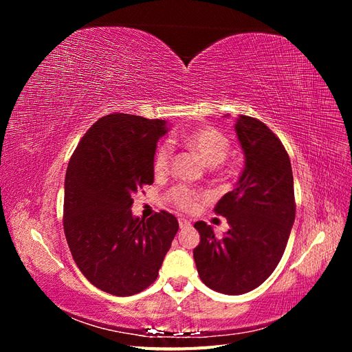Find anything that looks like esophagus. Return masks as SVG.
<instances>
[{
	"label": "esophagus",
	"mask_w": 352,
	"mask_h": 352,
	"mask_svg": "<svg viewBox=\"0 0 352 352\" xmlns=\"http://www.w3.org/2000/svg\"><path fill=\"white\" fill-rule=\"evenodd\" d=\"M179 226H180V229H185V228L190 226V220H188V219H179Z\"/></svg>",
	"instance_id": "obj_1"
}]
</instances>
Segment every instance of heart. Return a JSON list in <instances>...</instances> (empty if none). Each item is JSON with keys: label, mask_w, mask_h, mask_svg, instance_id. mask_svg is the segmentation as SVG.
<instances>
[{"label": "heart", "mask_w": 352, "mask_h": 352, "mask_svg": "<svg viewBox=\"0 0 352 352\" xmlns=\"http://www.w3.org/2000/svg\"><path fill=\"white\" fill-rule=\"evenodd\" d=\"M182 141L188 148L197 153L207 166L214 167L219 177L229 176L230 172L228 168L217 167L225 162L230 150V141L225 133H221L214 127H198V129L186 132L182 136ZM170 160H172V145L163 142L157 148L153 160V170L155 176H164L168 172ZM167 198L175 207L189 211L197 207L201 195L194 189L179 185L170 190Z\"/></svg>", "instance_id": "heart-1"}]
</instances>
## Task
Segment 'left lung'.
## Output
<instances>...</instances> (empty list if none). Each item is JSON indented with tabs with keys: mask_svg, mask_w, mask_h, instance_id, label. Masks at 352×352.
Listing matches in <instances>:
<instances>
[{
	"mask_svg": "<svg viewBox=\"0 0 352 352\" xmlns=\"http://www.w3.org/2000/svg\"><path fill=\"white\" fill-rule=\"evenodd\" d=\"M235 131L245 167L235 189L214 208L230 229L217 238L206 221L194 225L201 238L194 250L199 278L210 289L226 295L247 294L269 278L295 220L291 160L279 138L248 116L238 117Z\"/></svg>",
	"mask_w": 352,
	"mask_h": 352,
	"instance_id": "8db88e82",
	"label": "left lung"
}]
</instances>
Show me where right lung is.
Segmentation results:
<instances>
[{
	"mask_svg": "<svg viewBox=\"0 0 352 352\" xmlns=\"http://www.w3.org/2000/svg\"><path fill=\"white\" fill-rule=\"evenodd\" d=\"M166 120L113 113L95 122L74 150L65 180L63 226L72 257L94 286L116 295L144 291L158 276L179 229L167 211L133 217V194L154 182Z\"/></svg>",
	"mask_w": 352,
	"mask_h": 352,
	"instance_id": "obj_1",
	"label": "right lung"
}]
</instances>
